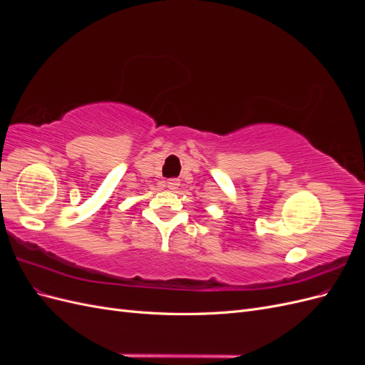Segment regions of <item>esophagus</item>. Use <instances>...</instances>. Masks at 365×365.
I'll use <instances>...</instances> for the list:
<instances>
[{
  "label": "esophagus",
  "instance_id": "34e87169",
  "mask_svg": "<svg viewBox=\"0 0 365 365\" xmlns=\"http://www.w3.org/2000/svg\"><path fill=\"white\" fill-rule=\"evenodd\" d=\"M165 185H168V189H170V190H175V189H178V185H180V180H175V178H172V180H169L168 182H165Z\"/></svg>",
  "mask_w": 365,
  "mask_h": 365
}]
</instances>
